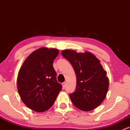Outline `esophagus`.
<instances>
[{"instance_id": "1", "label": "esophagus", "mask_w": 130, "mask_h": 130, "mask_svg": "<svg viewBox=\"0 0 130 130\" xmlns=\"http://www.w3.org/2000/svg\"><path fill=\"white\" fill-rule=\"evenodd\" d=\"M66 85H67V83H65V82H64V83H62V86H63V87H65V86H66Z\"/></svg>"}]
</instances>
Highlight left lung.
<instances>
[{"label": "left lung", "mask_w": 130, "mask_h": 130, "mask_svg": "<svg viewBox=\"0 0 130 130\" xmlns=\"http://www.w3.org/2000/svg\"><path fill=\"white\" fill-rule=\"evenodd\" d=\"M62 54L71 63L76 75V89L70 95L72 103L83 111L97 108L105 99L109 88L107 72L100 60L89 51L65 50Z\"/></svg>", "instance_id": "left-lung-1"}]
</instances>
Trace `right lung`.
I'll use <instances>...</instances> for the list:
<instances>
[{
	"label": "right lung",
	"instance_id": "1",
	"mask_svg": "<svg viewBox=\"0 0 130 130\" xmlns=\"http://www.w3.org/2000/svg\"><path fill=\"white\" fill-rule=\"evenodd\" d=\"M59 53L56 48L38 49L26 58L19 70L17 87L19 96L24 103L34 111L48 110L62 90L53 66Z\"/></svg>",
	"mask_w": 130,
	"mask_h": 130
}]
</instances>
